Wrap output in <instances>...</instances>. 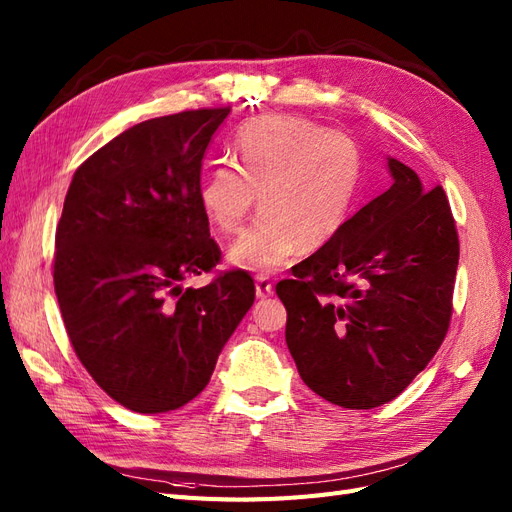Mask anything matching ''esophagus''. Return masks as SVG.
<instances>
[{"instance_id": "34e87169", "label": "esophagus", "mask_w": 512, "mask_h": 512, "mask_svg": "<svg viewBox=\"0 0 512 512\" xmlns=\"http://www.w3.org/2000/svg\"><path fill=\"white\" fill-rule=\"evenodd\" d=\"M271 294H273V282L267 275H256V297L267 299Z\"/></svg>"}]
</instances>
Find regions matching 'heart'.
Here are the masks:
<instances>
[{
	"instance_id": "obj_1",
	"label": "heart",
	"mask_w": 512,
	"mask_h": 512,
	"mask_svg": "<svg viewBox=\"0 0 512 512\" xmlns=\"http://www.w3.org/2000/svg\"><path fill=\"white\" fill-rule=\"evenodd\" d=\"M232 162L213 166L198 200L209 222L235 235L258 192L262 213L232 243L228 260L250 271L286 267L303 245L333 241L361 192L365 158L346 132L292 115H271L243 126Z\"/></svg>"
}]
</instances>
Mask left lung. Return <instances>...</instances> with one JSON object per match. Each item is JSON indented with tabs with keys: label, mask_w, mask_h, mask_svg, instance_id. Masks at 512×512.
<instances>
[{
	"label": "left lung",
	"mask_w": 512,
	"mask_h": 512,
	"mask_svg": "<svg viewBox=\"0 0 512 512\" xmlns=\"http://www.w3.org/2000/svg\"><path fill=\"white\" fill-rule=\"evenodd\" d=\"M391 188L277 284L286 344L316 395L378 408L421 374L453 312L459 239L444 190L386 158Z\"/></svg>",
	"instance_id": "obj_1"
}]
</instances>
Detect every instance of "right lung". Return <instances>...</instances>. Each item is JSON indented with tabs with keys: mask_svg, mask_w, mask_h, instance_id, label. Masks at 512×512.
Returning a JSON list of instances; mask_svg holds the SVG:
<instances>
[{
	"mask_svg": "<svg viewBox=\"0 0 512 512\" xmlns=\"http://www.w3.org/2000/svg\"><path fill=\"white\" fill-rule=\"evenodd\" d=\"M230 108L136 123L76 170L55 235L53 282L85 369L121 406L177 410L211 380L252 307L245 271L203 288L220 247L200 207V168Z\"/></svg>",
	"mask_w": 512,
	"mask_h": 512,
	"instance_id": "1",
	"label": "right lung"
}]
</instances>
